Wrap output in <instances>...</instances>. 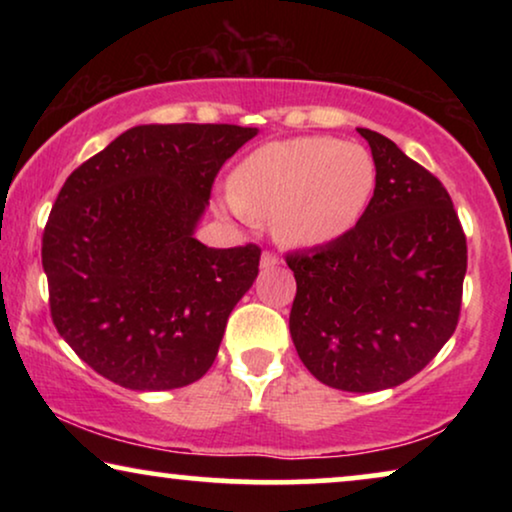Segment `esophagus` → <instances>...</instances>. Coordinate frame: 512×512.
<instances>
[{
    "instance_id": "34e87169",
    "label": "esophagus",
    "mask_w": 512,
    "mask_h": 512,
    "mask_svg": "<svg viewBox=\"0 0 512 512\" xmlns=\"http://www.w3.org/2000/svg\"><path fill=\"white\" fill-rule=\"evenodd\" d=\"M277 263H279L277 254H272V251H263V256H261V268L263 270H268V268H272V265H277Z\"/></svg>"
}]
</instances>
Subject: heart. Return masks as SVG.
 I'll return each mask as SVG.
<instances>
[{
  "mask_svg": "<svg viewBox=\"0 0 512 512\" xmlns=\"http://www.w3.org/2000/svg\"><path fill=\"white\" fill-rule=\"evenodd\" d=\"M368 149L335 137H293L251 151L230 174V200L247 219H272L291 247H317L345 235L375 191Z\"/></svg>",
  "mask_w": 512,
  "mask_h": 512,
  "instance_id": "heart-1",
  "label": "heart"
}]
</instances>
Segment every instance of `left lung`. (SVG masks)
Masks as SVG:
<instances>
[{
  "label": "left lung",
  "mask_w": 512,
  "mask_h": 512,
  "mask_svg": "<svg viewBox=\"0 0 512 512\" xmlns=\"http://www.w3.org/2000/svg\"><path fill=\"white\" fill-rule=\"evenodd\" d=\"M375 160L361 219L324 247L289 251V328L305 368L342 391H380L417 375L459 324L466 235L438 177L380 132L359 128Z\"/></svg>",
  "instance_id": "1"
}]
</instances>
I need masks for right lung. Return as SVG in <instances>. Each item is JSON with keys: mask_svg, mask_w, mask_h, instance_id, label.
I'll return each mask as SVG.
<instances>
[{"mask_svg": "<svg viewBox=\"0 0 512 512\" xmlns=\"http://www.w3.org/2000/svg\"><path fill=\"white\" fill-rule=\"evenodd\" d=\"M228 123L137 125L69 174L41 237L53 324L95 373L137 391L212 368L261 249L193 237L223 163L256 137Z\"/></svg>", "mask_w": 512, "mask_h": 512, "instance_id": "right-lung-1", "label": "right lung"}]
</instances>
